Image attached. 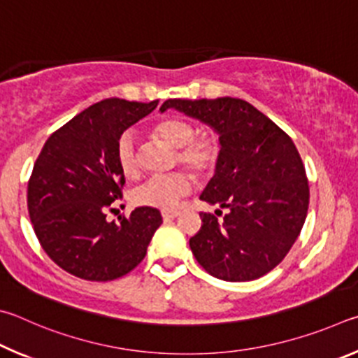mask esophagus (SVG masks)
<instances>
[{
  "label": "esophagus",
  "mask_w": 358,
  "mask_h": 358,
  "mask_svg": "<svg viewBox=\"0 0 358 358\" xmlns=\"http://www.w3.org/2000/svg\"><path fill=\"white\" fill-rule=\"evenodd\" d=\"M179 215H180V212H178V210H163L162 212L163 220H174V218H178Z\"/></svg>",
  "instance_id": "obj_1"
}]
</instances>
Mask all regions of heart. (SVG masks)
<instances>
[{
    "mask_svg": "<svg viewBox=\"0 0 358 358\" xmlns=\"http://www.w3.org/2000/svg\"><path fill=\"white\" fill-rule=\"evenodd\" d=\"M154 130L162 140L178 148V160L198 174L209 173L217 165L220 155L217 140L209 135L196 136L198 130L192 122L180 117H166L157 122ZM116 162L125 178H136L140 173V144L135 130H124L117 138ZM192 187L193 179L187 171L155 174L136 187L131 193V201L143 208L169 210L189 195Z\"/></svg>",
    "mask_w": 358,
    "mask_h": 358,
    "instance_id": "b5f03b06",
    "label": "heart"
}]
</instances>
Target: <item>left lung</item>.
<instances>
[{
  "label": "left lung",
  "mask_w": 358,
  "mask_h": 358,
  "mask_svg": "<svg viewBox=\"0 0 358 358\" xmlns=\"http://www.w3.org/2000/svg\"><path fill=\"white\" fill-rule=\"evenodd\" d=\"M174 108L218 134L214 178L199 199L228 209L223 222L201 215L192 253L212 277L256 280L277 267L302 231L310 189L296 144L264 113L242 99H169ZM222 214V210H215Z\"/></svg>",
  "instance_id": "8db88e82"
}]
</instances>
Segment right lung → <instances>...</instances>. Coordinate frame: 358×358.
I'll return each mask as SVG.
<instances>
[{
  "label": "right lung",
  "instance_id": "obj_1",
  "mask_svg": "<svg viewBox=\"0 0 358 358\" xmlns=\"http://www.w3.org/2000/svg\"><path fill=\"white\" fill-rule=\"evenodd\" d=\"M157 103L100 100L52 134L37 157L28 182L31 223L45 253L75 277H124L144 259L162 224L154 208L106 222L125 182L116 162L117 138Z\"/></svg>",
  "mask_w": 358,
  "mask_h": 358
}]
</instances>
